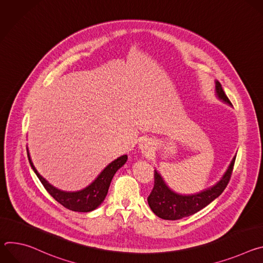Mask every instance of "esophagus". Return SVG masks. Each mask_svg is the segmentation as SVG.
Listing matches in <instances>:
<instances>
[{"mask_svg": "<svg viewBox=\"0 0 263 263\" xmlns=\"http://www.w3.org/2000/svg\"><path fill=\"white\" fill-rule=\"evenodd\" d=\"M140 149H141V151H142L143 153H148V152L152 149V144H151V142H148V141H146V140L141 141V143H140Z\"/></svg>", "mask_w": 263, "mask_h": 263, "instance_id": "34e87169", "label": "esophagus"}]
</instances>
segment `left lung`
<instances>
[{"label": "left lung", "mask_w": 263, "mask_h": 263, "mask_svg": "<svg viewBox=\"0 0 263 263\" xmlns=\"http://www.w3.org/2000/svg\"><path fill=\"white\" fill-rule=\"evenodd\" d=\"M215 92L219 100L232 106V103L222 90V87L218 81H215ZM235 158L236 155L233 157L226 173L222 175L216 184L209 187V189L192 195H181L172 191L164 182L161 175L155 170L154 187L151 194L147 197L149 208L158 217L168 220L181 219L195 214L219 197L226 189L232 175Z\"/></svg>", "instance_id": "1"}]
</instances>
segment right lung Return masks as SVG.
Masks as SVG:
<instances>
[{
    "instance_id": "add662e5",
    "label": "right lung",
    "mask_w": 263,
    "mask_h": 263,
    "mask_svg": "<svg viewBox=\"0 0 263 263\" xmlns=\"http://www.w3.org/2000/svg\"><path fill=\"white\" fill-rule=\"evenodd\" d=\"M27 153L30 165L36 176L39 177L42 184L45 186L47 192L62 206L65 208L71 210V211H77V212H89L95 209H97L105 200L109 186L111 183L112 178H114L115 174L120 170L127 161L128 156L123 155L116 160L109 163L97 177V179L89 184L85 189L77 192H64L61 190L56 189L55 186L50 184L43 176L40 175L37 172L35 166L33 165V162L31 160L28 146H27Z\"/></svg>"
}]
</instances>
